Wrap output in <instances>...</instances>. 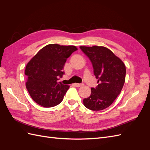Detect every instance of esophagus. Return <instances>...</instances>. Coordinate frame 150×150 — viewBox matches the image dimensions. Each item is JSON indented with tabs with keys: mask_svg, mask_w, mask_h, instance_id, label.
Here are the masks:
<instances>
[{
	"mask_svg": "<svg viewBox=\"0 0 150 150\" xmlns=\"http://www.w3.org/2000/svg\"><path fill=\"white\" fill-rule=\"evenodd\" d=\"M84 84H79V83H75L74 86H76V87H81V86H83Z\"/></svg>",
	"mask_w": 150,
	"mask_h": 150,
	"instance_id": "esophagus-1",
	"label": "esophagus"
}]
</instances>
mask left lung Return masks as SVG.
Listing matches in <instances>:
<instances>
[{
    "label": "left lung",
    "mask_w": 150,
    "mask_h": 150,
    "mask_svg": "<svg viewBox=\"0 0 150 150\" xmlns=\"http://www.w3.org/2000/svg\"><path fill=\"white\" fill-rule=\"evenodd\" d=\"M80 49L91 62L98 83L96 88H91L89 97L83 99L84 105L93 111L103 110L120 94L125 81V65L105 47L80 46Z\"/></svg>",
    "instance_id": "left-lung-1"
}]
</instances>
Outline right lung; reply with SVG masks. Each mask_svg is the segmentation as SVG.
<instances>
[{"mask_svg": "<svg viewBox=\"0 0 150 150\" xmlns=\"http://www.w3.org/2000/svg\"><path fill=\"white\" fill-rule=\"evenodd\" d=\"M78 49L74 46L47 45L27 64L26 88L33 100L45 108L57 106L63 100L69 86L57 82L67 59Z\"/></svg>", "mask_w": 150, "mask_h": 150, "instance_id": "add662e5", "label": "right lung"}]
</instances>
